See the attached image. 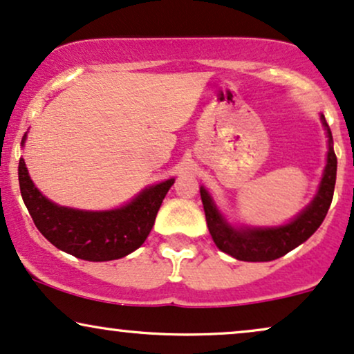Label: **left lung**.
Segmentation results:
<instances>
[{
    "label": "left lung",
    "mask_w": 354,
    "mask_h": 354,
    "mask_svg": "<svg viewBox=\"0 0 354 354\" xmlns=\"http://www.w3.org/2000/svg\"><path fill=\"white\" fill-rule=\"evenodd\" d=\"M320 120L328 138L324 176L312 202L289 223L279 226H233L223 216V213L218 210L210 192L203 185L200 187V197H202L208 231L218 250L239 261L268 263V261L279 259L307 241L318 230V226L324 223L331 200H333L335 182H337V156H335L333 138H331V131L326 124L325 116L320 115Z\"/></svg>",
    "instance_id": "1"
}]
</instances>
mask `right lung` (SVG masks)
Returning a JSON list of instances; mask_svg holds the SVG:
<instances>
[{"mask_svg": "<svg viewBox=\"0 0 354 354\" xmlns=\"http://www.w3.org/2000/svg\"><path fill=\"white\" fill-rule=\"evenodd\" d=\"M26 134L21 144L24 146ZM21 195L42 236L78 259H120L136 251L149 236L156 215L176 178L149 185L131 202L113 210H78L46 198L30 180L24 159L17 167Z\"/></svg>", "mask_w": 354, "mask_h": 354, "instance_id": "obj_1", "label": "right lung"}]
</instances>
